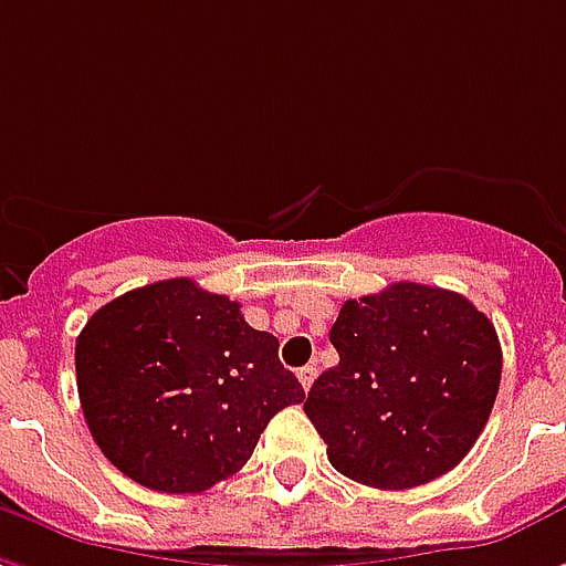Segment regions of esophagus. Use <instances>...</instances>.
Returning <instances> with one entry per match:
<instances>
[{
	"instance_id": "obj_1",
	"label": "esophagus",
	"mask_w": 566,
	"mask_h": 566,
	"mask_svg": "<svg viewBox=\"0 0 566 566\" xmlns=\"http://www.w3.org/2000/svg\"><path fill=\"white\" fill-rule=\"evenodd\" d=\"M315 376H318V367H315V364H308V367H303L300 369V373H296V379H300V385H303V388H312V381H315Z\"/></svg>"
}]
</instances>
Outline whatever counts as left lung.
Masks as SVG:
<instances>
[{
	"mask_svg": "<svg viewBox=\"0 0 566 566\" xmlns=\"http://www.w3.org/2000/svg\"><path fill=\"white\" fill-rule=\"evenodd\" d=\"M339 364L308 391V421L348 479L424 485L463 461L497 400L494 324L454 291L397 282L345 300L331 327Z\"/></svg>",
	"mask_w": 566,
	"mask_h": 566,
	"instance_id": "8db88e82",
	"label": "left lung"
}]
</instances>
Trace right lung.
Here are the masks:
<instances>
[{
	"label": "right lung",
	"mask_w": 566,
	"mask_h": 566,
	"mask_svg": "<svg viewBox=\"0 0 566 566\" xmlns=\"http://www.w3.org/2000/svg\"><path fill=\"white\" fill-rule=\"evenodd\" d=\"M84 421L133 482L199 494L239 473L270 418L306 391L239 303L166 279L105 303L75 343Z\"/></svg>",
	"instance_id": "obj_1"
}]
</instances>
